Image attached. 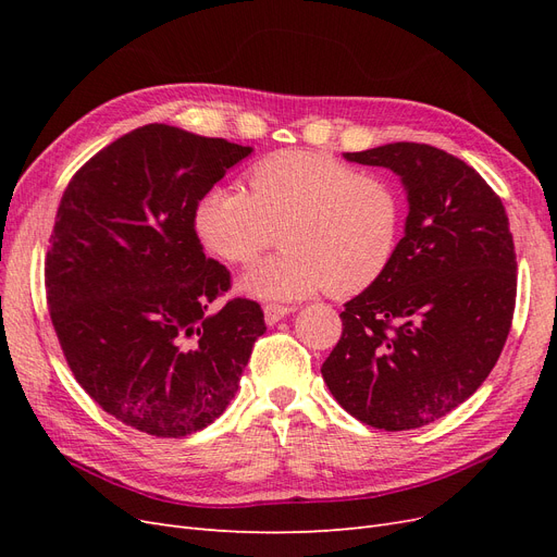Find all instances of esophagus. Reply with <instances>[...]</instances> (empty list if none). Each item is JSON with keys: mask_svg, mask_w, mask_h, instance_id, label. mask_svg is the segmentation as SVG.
Masks as SVG:
<instances>
[{"mask_svg": "<svg viewBox=\"0 0 557 557\" xmlns=\"http://www.w3.org/2000/svg\"><path fill=\"white\" fill-rule=\"evenodd\" d=\"M293 307H281V305H267L264 307V323L267 325H276L278 320H283L288 313H293Z\"/></svg>", "mask_w": 557, "mask_h": 557, "instance_id": "esophagus-1", "label": "esophagus"}]
</instances>
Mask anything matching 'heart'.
Here are the masks:
<instances>
[{"instance_id": "b5f03b06", "label": "heart", "mask_w": 557, "mask_h": 557, "mask_svg": "<svg viewBox=\"0 0 557 557\" xmlns=\"http://www.w3.org/2000/svg\"><path fill=\"white\" fill-rule=\"evenodd\" d=\"M248 190H207L195 205V232L213 256L250 264L283 225L285 250L239 278L250 297L290 301L325 288L356 295L393 258L401 211L379 176L309 150H283L252 166Z\"/></svg>"}]
</instances>
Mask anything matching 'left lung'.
Wrapping results in <instances>:
<instances>
[{"instance_id": "1", "label": "left lung", "mask_w": 557, "mask_h": 557, "mask_svg": "<svg viewBox=\"0 0 557 557\" xmlns=\"http://www.w3.org/2000/svg\"><path fill=\"white\" fill-rule=\"evenodd\" d=\"M399 176L409 215L383 274L346 301L323 379L362 423L423 428L493 372L516 307V250L502 199L476 170L428 144L344 153Z\"/></svg>"}]
</instances>
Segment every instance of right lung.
Here are the masks:
<instances>
[{
	"label": "right lung",
	"instance_id": "add662e5",
	"mask_svg": "<svg viewBox=\"0 0 557 557\" xmlns=\"http://www.w3.org/2000/svg\"><path fill=\"white\" fill-rule=\"evenodd\" d=\"M250 146L144 125L66 185L46 256L50 320L66 364L99 407L153 434L205 430L237 395L264 313L230 299L205 256L195 205Z\"/></svg>",
	"mask_w": 557,
	"mask_h": 557
}]
</instances>
